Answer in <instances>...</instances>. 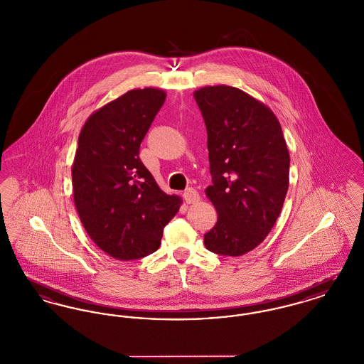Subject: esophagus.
Here are the masks:
<instances>
[{"label": "esophagus", "instance_id": "34e87169", "mask_svg": "<svg viewBox=\"0 0 364 364\" xmlns=\"http://www.w3.org/2000/svg\"><path fill=\"white\" fill-rule=\"evenodd\" d=\"M184 200L191 205V203H195V202H198L199 200V193H198V191L193 190V188H187V190L184 191Z\"/></svg>", "mask_w": 364, "mask_h": 364}]
</instances>
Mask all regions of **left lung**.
I'll use <instances>...</instances> for the list:
<instances>
[{
  "mask_svg": "<svg viewBox=\"0 0 364 364\" xmlns=\"http://www.w3.org/2000/svg\"><path fill=\"white\" fill-rule=\"evenodd\" d=\"M193 97L208 129L206 195L218 214L203 242L214 254L240 257L264 240L282 210L287 141L276 114L236 87H203Z\"/></svg>",
  "mask_w": 364,
  "mask_h": 364,
  "instance_id": "left-lung-1",
  "label": "left lung"
}]
</instances>
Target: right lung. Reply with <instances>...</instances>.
Segmentation results:
<instances>
[{
  "mask_svg": "<svg viewBox=\"0 0 364 364\" xmlns=\"http://www.w3.org/2000/svg\"><path fill=\"white\" fill-rule=\"evenodd\" d=\"M166 92L131 90L83 125L72 165L73 200L88 236L112 258L139 259L158 250L181 199L158 187L139 158Z\"/></svg>",
  "mask_w": 364,
  "mask_h": 364,
  "instance_id": "1",
  "label": "right lung"
}]
</instances>
